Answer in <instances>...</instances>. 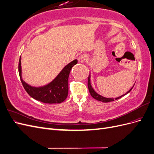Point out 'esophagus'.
Segmentation results:
<instances>
[{"label":"esophagus","instance_id":"1","mask_svg":"<svg viewBox=\"0 0 154 154\" xmlns=\"http://www.w3.org/2000/svg\"><path fill=\"white\" fill-rule=\"evenodd\" d=\"M86 60V55L85 54H82V55H80V57H79L78 58V62L80 63H83Z\"/></svg>","mask_w":154,"mask_h":154}]
</instances>
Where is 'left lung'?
Wrapping results in <instances>:
<instances>
[{
    "mask_svg": "<svg viewBox=\"0 0 154 154\" xmlns=\"http://www.w3.org/2000/svg\"><path fill=\"white\" fill-rule=\"evenodd\" d=\"M90 77H91V75L89 74V76H88V91H89L90 94H91V95L92 96V97H94V98L96 99V100H98V101H100L101 102H103V103H108V102L114 101V98H107V97H103V96H102L97 94V93L94 89H93V88L92 87L91 83V78H90ZM132 88H133V87L131 88H130V89L127 93H125V94L119 97H116V98H115V100H118V99L121 98V97H122V96H123L126 95L127 94H128V93L129 92H130V91L132 89Z\"/></svg>",
    "mask_w": 154,
    "mask_h": 154,
    "instance_id": "8db88e82",
    "label": "left lung"
}]
</instances>
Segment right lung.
Segmentation results:
<instances>
[{"label": "right lung", "instance_id": "right-lung-1", "mask_svg": "<svg viewBox=\"0 0 154 154\" xmlns=\"http://www.w3.org/2000/svg\"><path fill=\"white\" fill-rule=\"evenodd\" d=\"M77 63V60H73L65 66L52 82L39 87H32L22 80L21 57L18 62V72L23 87L32 98L45 103H60L67 98L69 91L68 79L69 73L72 67Z\"/></svg>", "mask_w": 154, "mask_h": 154}]
</instances>
